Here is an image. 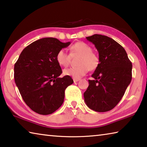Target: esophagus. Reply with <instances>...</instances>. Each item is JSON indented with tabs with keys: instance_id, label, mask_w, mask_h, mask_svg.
<instances>
[{
	"instance_id": "esophagus-1",
	"label": "esophagus",
	"mask_w": 147,
	"mask_h": 147,
	"mask_svg": "<svg viewBox=\"0 0 147 147\" xmlns=\"http://www.w3.org/2000/svg\"><path fill=\"white\" fill-rule=\"evenodd\" d=\"M79 80H80L79 78H73L74 82H78Z\"/></svg>"
}]
</instances>
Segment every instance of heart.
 <instances>
[{
    "mask_svg": "<svg viewBox=\"0 0 147 147\" xmlns=\"http://www.w3.org/2000/svg\"><path fill=\"white\" fill-rule=\"evenodd\" d=\"M93 50L89 45L84 42H77L71 47V54L80 55L78 64L79 65L69 67L63 70L65 75L73 78H80L88 73L89 69L93 71L98 67L100 59L97 54L93 53ZM56 61L59 65L67 67L70 61V55L65 49H61L56 54Z\"/></svg>",
    "mask_w": 147,
    "mask_h": 147,
    "instance_id": "heart-1",
    "label": "heart"
}]
</instances>
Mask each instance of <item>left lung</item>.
<instances>
[{"label": "left lung", "mask_w": 147, "mask_h": 147, "mask_svg": "<svg viewBox=\"0 0 147 147\" xmlns=\"http://www.w3.org/2000/svg\"><path fill=\"white\" fill-rule=\"evenodd\" d=\"M97 49L100 63L89 80L84 100L89 108L106 112L117 106L131 80L132 64L120 44L108 36L87 37Z\"/></svg>", "instance_id": "1"}]
</instances>
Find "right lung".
I'll use <instances>...</instances> for the list:
<instances>
[{"instance_id":"right-lung-1","label":"right lung","mask_w":147,"mask_h":147,"mask_svg":"<svg viewBox=\"0 0 147 147\" xmlns=\"http://www.w3.org/2000/svg\"><path fill=\"white\" fill-rule=\"evenodd\" d=\"M71 42L45 38L23 49L14 65V78L24 102L40 115H49L63 102L65 90L73 83L71 76L60 78L61 68L56 61L59 50Z\"/></svg>"}]
</instances>
